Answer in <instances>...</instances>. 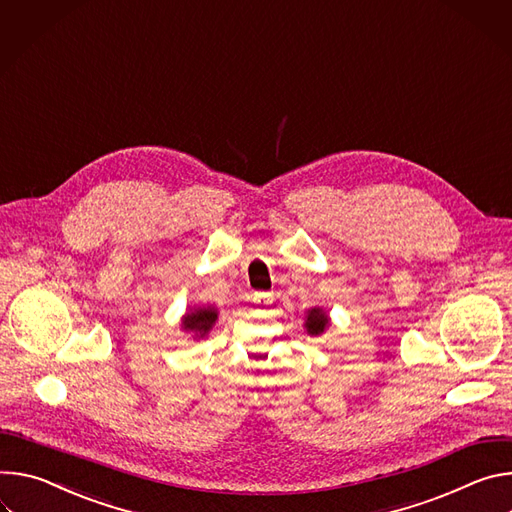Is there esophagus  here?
Masks as SVG:
<instances>
[{"label":"esophagus","mask_w":512,"mask_h":512,"mask_svg":"<svg viewBox=\"0 0 512 512\" xmlns=\"http://www.w3.org/2000/svg\"><path fill=\"white\" fill-rule=\"evenodd\" d=\"M252 303H256V305H270L272 303V295L270 293H254L252 295Z\"/></svg>","instance_id":"1"}]
</instances>
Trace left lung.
Instances as JSON below:
<instances>
[{"mask_svg": "<svg viewBox=\"0 0 512 512\" xmlns=\"http://www.w3.org/2000/svg\"><path fill=\"white\" fill-rule=\"evenodd\" d=\"M331 325V319H329V313L323 309V307H311L305 311V331L307 335L311 337H319L325 333V329Z\"/></svg>", "mask_w": 512, "mask_h": 512, "instance_id": "8db88e82", "label": "left lung"}]
</instances>
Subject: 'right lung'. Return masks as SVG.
<instances>
[{"label":"right lung","mask_w":512,"mask_h":512,"mask_svg":"<svg viewBox=\"0 0 512 512\" xmlns=\"http://www.w3.org/2000/svg\"><path fill=\"white\" fill-rule=\"evenodd\" d=\"M217 315H219V311L211 305L189 307V311L181 317V329L185 333H189L193 339H203L213 329Z\"/></svg>","instance_id":"right-lung-1"}]
</instances>
